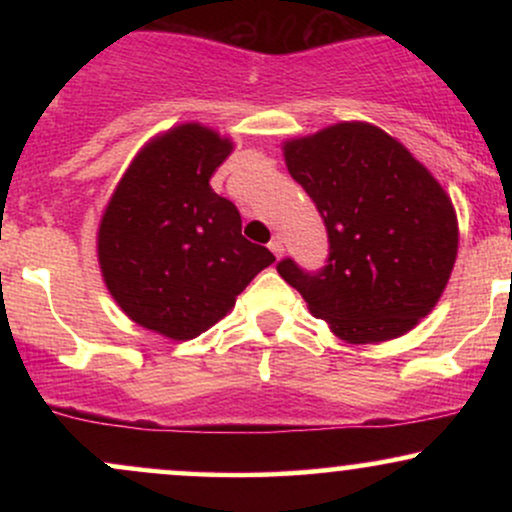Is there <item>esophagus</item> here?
I'll return each instance as SVG.
<instances>
[{"label": "esophagus", "mask_w": 512, "mask_h": 512, "mask_svg": "<svg viewBox=\"0 0 512 512\" xmlns=\"http://www.w3.org/2000/svg\"><path fill=\"white\" fill-rule=\"evenodd\" d=\"M269 250H272V252H274V255H276V257H279V255H281V252H284V240H281L279 236H276V238H272V240H269Z\"/></svg>", "instance_id": "obj_1"}]
</instances>
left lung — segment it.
Instances as JSON below:
<instances>
[{"label": "left lung", "mask_w": 512, "mask_h": 512, "mask_svg": "<svg viewBox=\"0 0 512 512\" xmlns=\"http://www.w3.org/2000/svg\"><path fill=\"white\" fill-rule=\"evenodd\" d=\"M284 158L325 221L330 257L320 272L291 257L276 272L344 342L407 334L438 303L457 257V216L440 182L368 122L291 139Z\"/></svg>", "instance_id": "1"}]
</instances>
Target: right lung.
Listing matches in <instances>:
<instances>
[{"instance_id":"1","label":"right lung","mask_w":512,"mask_h":512,"mask_svg":"<svg viewBox=\"0 0 512 512\" xmlns=\"http://www.w3.org/2000/svg\"><path fill=\"white\" fill-rule=\"evenodd\" d=\"M231 139L185 122L134 156L98 228V264L122 313L168 339H195L274 262L240 233L236 204L211 190Z\"/></svg>"}]
</instances>
